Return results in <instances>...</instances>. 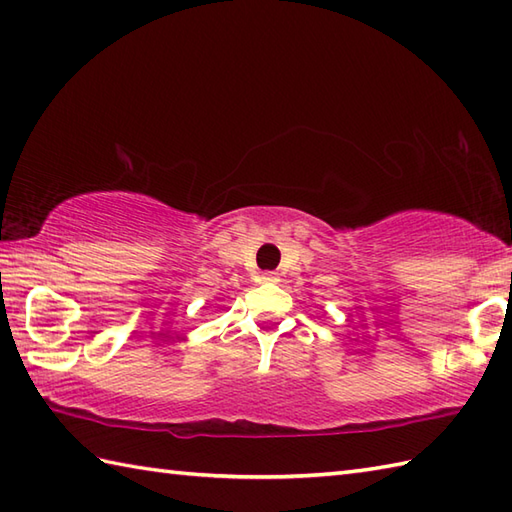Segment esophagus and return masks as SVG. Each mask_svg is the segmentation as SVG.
<instances>
[{
  "label": "esophagus",
  "instance_id": "34e87169",
  "mask_svg": "<svg viewBox=\"0 0 512 512\" xmlns=\"http://www.w3.org/2000/svg\"><path fill=\"white\" fill-rule=\"evenodd\" d=\"M259 279H262V281H264V284H277V281H279L277 273H264V275H262V277H259Z\"/></svg>",
  "mask_w": 512,
  "mask_h": 512
}]
</instances>
